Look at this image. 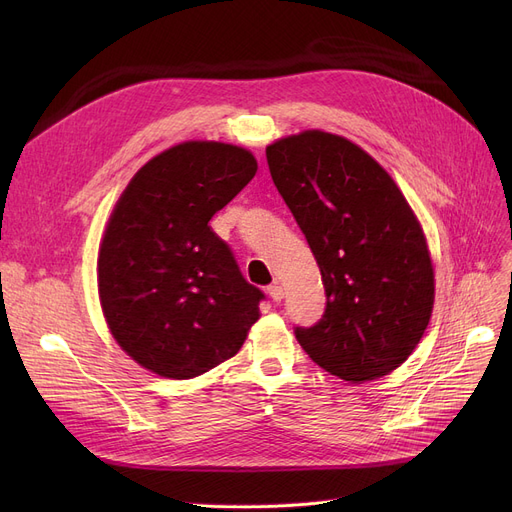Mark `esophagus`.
Wrapping results in <instances>:
<instances>
[{
  "label": "esophagus",
  "instance_id": "34e87169",
  "mask_svg": "<svg viewBox=\"0 0 512 512\" xmlns=\"http://www.w3.org/2000/svg\"><path fill=\"white\" fill-rule=\"evenodd\" d=\"M267 294H270V297H272L276 303H280V301L284 299V288L276 282V284H272V286H267Z\"/></svg>",
  "mask_w": 512,
  "mask_h": 512
}]
</instances>
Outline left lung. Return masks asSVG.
Wrapping results in <instances>:
<instances>
[{
	"mask_svg": "<svg viewBox=\"0 0 512 512\" xmlns=\"http://www.w3.org/2000/svg\"><path fill=\"white\" fill-rule=\"evenodd\" d=\"M272 180L303 230L326 311L299 344L344 382H369L409 359L434 309V265L417 215L359 145L305 130L265 149Z\"/></svg>",
	"mask_w": 512,
	"mask_h": 512,
	"instance_id": "1",
	"label": "left lung"
}]
</instances>
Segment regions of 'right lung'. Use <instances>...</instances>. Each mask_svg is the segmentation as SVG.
<instances>
[{"mask_svg":"<svg viewBox=\"0 0 512 512\" xmlns=\"http://www.w3.org/2000/svg\"><path fill=\"white\" fill-rule=\"evenodd\" d=\"M255 172L247 149L186 141L149 159L110 215L101 309L122 351L161 378H197L234 357L259 319L263 292L209 226Z\"/></svg>","mask_w":512,"mask_h":512,"instance_id":"obj_1","label":"right lung"}]
</instances>
